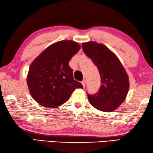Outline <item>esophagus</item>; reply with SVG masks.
<instances>
[{"label": "esophagus", "mask_w": 153, "mask_h": 153, "mask_svg": "<svg viewBox=\"0 0 153 153\" xmlns=\"http://www.w3.org/2000/svg\"><path fill=\"white\" fill-rule=\"evenodd\" d=\"M81 83L82 85V86H83V87H85V85H86V81H85V80H82V82H81Z\"/></svg>", "instance_id": "obj_1"}]
</instances>
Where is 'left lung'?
<instances>
[{
	"mask_svg": "<svg viewBox=\"0 0 153 153\" xmlns=\"http://www.w3.org/2000/svg\"><path fill=\"white\" fill-rule=\"evenodd\" d=\"M84 53L98 69L101 86L94 95L87 94L92 106L104 112L116 110L126 99L129 83L127 74L119 59L103 44L90 41L82 44Z\"/></svg>",
	"mask_w": 153,
	"mask_h": 153,
	"instance_id": "1",
	"label": "left lung"
}]
</instances>
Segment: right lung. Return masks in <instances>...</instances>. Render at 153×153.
Listing matches in <instances>:
<instances>
[{"label": "right lung", "instance_id": "add662e5", "mask_svg": "<svg viewBox=\"0 0 153 153\" xmlns=\"http://www.w3.org/2000/svg\"><path fill=\"white\" fill-rule=\"evenodd\" d=\"M81 46L72 41L56 42L45 49L30 66L27 86L32 97L41 106L56 108L65 103L81 82L73 78L69 62Z\"/></svg>", "mask_w": 153, "mask_h": 153}]
</instances>
